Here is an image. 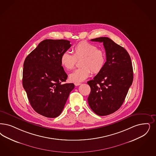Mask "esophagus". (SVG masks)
Returning a JSON list of instances; mask_svg holds the SVG:
<instances>
[{
    "mask_svg": "<svg viewBox=\"0 0 156 156\" xmlns=\"http://www.w3.org/2000/svg\"><path fill=\"white\" fill-rule=\"evenodd\" d=\"M81 84V83H80V82H76V83H74V85H75V86H79V85H80Z\"/></svg>",
    "mask_w": 156,
    "mask_h": 156,
    "instance_id": "1",
    "label": "esophagus"
}]
</instances>
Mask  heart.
Returning <instances> with one entry per match:
<instances>
[{
	"instance_id": "obj_1",
	"label": "heart",
	"mask_w": 156,
	"mask_h": 156,
	"mask_svg": "<svg viewBox=\"0 0 156 156\" xmlns=\"http://www.w3.org/2000/svg\"><path fill=\"white\" fill-rule=\"evenodd\" d=\"M73 55L65 52L60 56V64L67 70H71L75 67L76 60H81V68L74 71L69 75L72 82H81L87 79L91 71L100 73L106 63V54L104 51L98 49L96 45L82 41L77 44L73 49Z\"/></svg>"
}]
</instances>
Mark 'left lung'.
<instances>
[{
  "instance_id": "left-lung-1",
  "label": "left lung",
  "mask_w": 156,
  "mask_h": 156,
  "mask_svg": "<svg viewBox=\"0 0 156 156\" xmlns=\"http://www.w3.org/2000/svg\"><path fill=\"white\" fill-rule=\"evenodd\" d=\"M91 41L103 43L107 61L102 70L87 82L91 89L87 101L94 113L106 116L118 110L123 103L133 81L132 63L127 51L109 38Z\"/></svg>"
}]
</instances>
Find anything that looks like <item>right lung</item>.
<instances>
[{"label": "right lung", "instance_id": "right-lung-1", "mask_svg": "<svg viewBox=\"0 0 156 156\" xmlns=\"http://www.w3.org/2000/svg\"><path fill=\"white\" fill-rule=\"evenodd\" d=\"M71 46L66 40L46 39L24 61L22 85L32 107L45 117L60 115L74 88V83H63L67 75L60 61Z\"/></svg>", "mask_w": 156, "mask_h": 156}]
</instances>
